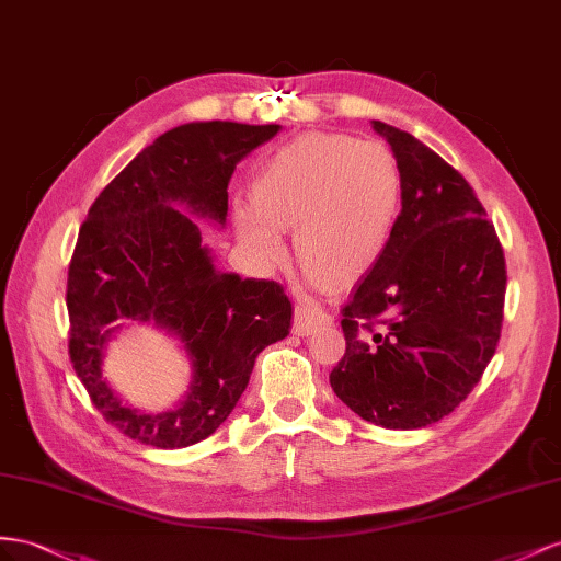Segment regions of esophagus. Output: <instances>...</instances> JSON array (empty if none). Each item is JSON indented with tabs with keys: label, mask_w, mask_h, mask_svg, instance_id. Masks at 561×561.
Here are the masks:
<instances>
[{
	"label": "esophagus",
	"mask_w": 561,
	"mask_h": 561,
	"mask_svg": "<svg viewBox=\"0 0 561 561\" xmlns=\"http://www.w3.org/2000/svg\"><path fill=\"white\" fill-rule=\"evenodd\" d=\"M331 324H333V317L319 308L296 306V310H294V333L296 335H310L317 329L331 327Z\"/></svg>",
	"instance_id": "esophagus-1"
}]
</instances>
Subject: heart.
Listing matches in <instances>:
<instances>
[{"mask_svg":"<svg viewBox=\"0 0 561 561\" xmlns=\"http://www.w3.org/2000/svg\"><path fill=\"white\" fill-rule=\"evenodd\" d=\"M402 209V171L378 140L310 131L282 146L232 202L239 244L263 265L284 259V230L317 289L364 279L388 251Z\"/></svg>","mask_w":561,"mask_h":561,"instance_id":"obj_1","label":"heart"}]
</instances>
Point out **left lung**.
<instances>
[{
    "label": "left lung",
    "instance_id": "obj_1",
    "mask_svg": "<svg viewBox=\"0 0 561 561\" xmlns=\"http://www.w3.org/2000/svg\"><path fill=\"white\" fill-rule=\"evenodd\" d=\"M402 171V211L380 263L343 308L329 380L364 421L419 430L449 415L501 339L505 259L470 183L425 142L371 122Z\"/></svg>",
    "mask_w": 561,
    "mask_h": 561
}]
</instances>
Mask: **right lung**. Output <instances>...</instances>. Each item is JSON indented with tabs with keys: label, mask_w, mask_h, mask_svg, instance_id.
I'll list each match as a JSON object with an SVG mask.
<instances>
[{
	"label": "right lung",
	"mask_w": 561,
	"mask_h": 561,
	"mask_svg": "<svg viewBox=\"0 0 561 561\" xmlns=\"http://www.w3.org/2000/svg\"><path fill=\"white\" fill-rule=\"evenodd\" d=\"M279 129L175 126L131 159L79 228L66 298L70 359L93 407L126 437L183 449L214 435L247 390L259 352L289 335L291 300L282 286L218 270L192 218L226 226L237 164ZM126 323H152L182 341L193 374L173 410H131L102 378L106 343Z\"/></svg>",
	"instance_id": "1"
}]
</instances>
